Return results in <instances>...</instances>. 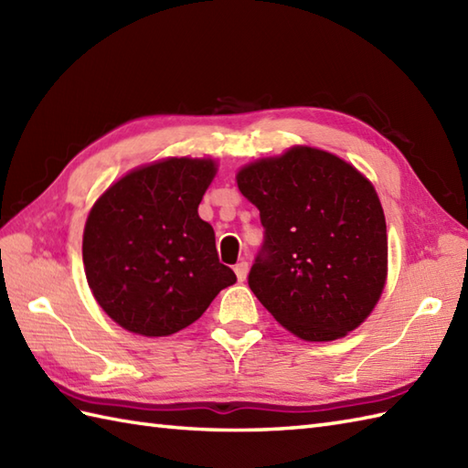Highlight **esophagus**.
<instances>
[{
	"label": "esophagus",
	"mask_w": 468,
	"mask_h": 468,
	"mask_svg": "<svg viewBox=\"0 0 468 468\" xmlns=\"http://www.w3.org/2000/svg\"><path fill=\"white\" fill-rule=\"evenodd\" d=\"M247 273H250V263H247V261H241V263H237V265H235V275H237V280H239V282H245V280H247Z\"/></svg>",
	"instance_id": "34e87169"
}]
</instances>
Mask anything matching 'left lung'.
Masks as SVG:
<instances>
[{
  "label": "left lung",
  "mask_w": 468,
  "mask_h": 468,
  "mask_svg": "<svg viewBox=\"0 0 468 468\" xmlns=\"http://www.w3.org/2000/svg\"><path fill=\"white\" fill-rule=\"evenodd\" d=\"M265 243L250 287L287 332L332 342L362 325L388 277L384 208L374 185L322 148L295 144L241 166Z\"/></svg>",
  "instance_id": "1"
}]
</instances>
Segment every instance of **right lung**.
<instances>
[{
  "instance_id": "obj_1",
  "label": "right lung",
  "mask_w": 468,
  "mask_h": 468,
  "mask_svg": "<svg viewBox=\"0 0 468 468\" xmlns=\"http://www.w3.org/2000/svg\"><path fill=\"white\" fill-rule=\"evenodd\" d=\"M211 156H168L128 171L96 198L82 237L88 285L124 330L163 337L191 325L233 270L218 263L198 203L217 175Z\"/></svg>"
}]
</instances>
